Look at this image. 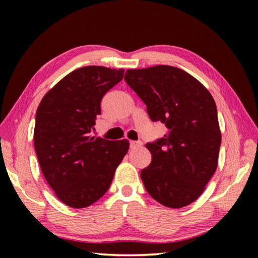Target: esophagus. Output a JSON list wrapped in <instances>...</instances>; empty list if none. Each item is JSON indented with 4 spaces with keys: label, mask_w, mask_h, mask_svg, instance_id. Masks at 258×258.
Masks as SVG:
<instances>
[{
    "label": "esophagus",
    "mask_w": 258,
    "mask_h": 258,
    "mask_svg": "<svg viewBox=\"0 0 258 258\" xmlns=\"http://www.w3.org/2000/svg\"><path fill=\"white\" fill-rule=\"evenodd\" d=\"M142 142L141 141H130V148L131 149H137V148L141 147Z\"/></svg>",
    "instance_id": "1"
}]
</instances>
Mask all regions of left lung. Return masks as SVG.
<instances>
[{"instance_id":"left-lung-1","label":"left lung","mask_w":258,"mask_h":258,"mask_svg":"<svg viewBox=\"0 0 258 258\" xmlns=\"http://www.w3.org/2000/svg\"><path fill=\"white\" fill-rule=\"evenodd\" d=\"M125 82L147 106L152 121L167 134L148 142L151 163L141 180L166 207L194 203L217 168L221 131L212 94L190 74L172 66L127 69Z\"/></svg>"}]
</instances>
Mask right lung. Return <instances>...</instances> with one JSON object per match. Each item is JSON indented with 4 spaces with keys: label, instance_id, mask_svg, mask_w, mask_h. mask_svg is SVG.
<instances>
[{
    "label": "right lung",
    "instance_id": "right-lung-1",
    "mask_svg": "<svg viewBox=\"0 0 258 258\" xmlns=\"http://www.w3.org/2000/svg\"><path fill=\"white\" fill-rule=\"evenodd\" d=\"M124 69L87 66L68 74L37 108L34 147L43 175L67 206L84 208L108 191L128 140L91 138L101 100L123 80Z\"/></svg>",
    "mask_w": 258,
    "mask_h": 258
}]
</instances>
